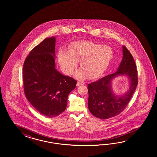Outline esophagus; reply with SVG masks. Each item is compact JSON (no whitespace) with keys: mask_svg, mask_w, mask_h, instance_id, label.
Segmentation results:
<instances>
[{"mask_svg":"<svg viewBox=\"0 0 157 157\" xmlns=\"http://www.w3.org/2000/svg\"><path fill=\"white\" fill-rule=\"evenodd\" d=\"M84 85V83L82 82H78L77 83H76V86H79L83 85Z\"/></svg>","mask_w":157,"mask_h":157,"instance_id":"obj_1","label":"esophagus"}]
</instances>
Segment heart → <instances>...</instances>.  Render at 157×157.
<instances>
[{
    "label": "heart",
    "mask_w": 157,
    "mask_h": 157,
    "mask_svg": "<svg viewBox=\"0 0 157 157\" xmlns=\"http://www.w3.org/2000/svg\"><path fill=\"white\" fill-rule=\"evenodd\" d=\"M68 52L61 51L58 60L63 70L71 75L80 61L82 70L76 72V76L89 78L100 76L106 70L113 57V50L108 45H102L88 41H77L70 45Z\"/></svg>",
    "instance_id": "obj_1"
}]
</instances>
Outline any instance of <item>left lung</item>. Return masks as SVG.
Wrapping results in <instances>:
<instances>
[{"instance_id": "obj_1", "label": "left lung", "mask_w": 157, "mask_h": 157, "mask_svg": "<svg viewBox=\"0 0 157 157\" xmlns=\"http://www.w3.org/2000/svg\"><path fill=\"white\" fill-rule=\"evenodd\" d=\"M123 59L117 71L87 86L89 109L98 119L111 118L123 112L138 85V71L133 56L125 46H123ZM119 75H127L130 81L129 91L123 96L115 95L111 87V80Z\"/></svg>"}]
</instances>
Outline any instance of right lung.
I'll return each instance as SVG.
<instances>
[{
	"mask_svg": "<svg viewBox=\"0 0 157 157\" xmlns=\"http://www.w3.org/2000/svg\"><path fill=\"white\" fill-rule=\"evenodd\" d=\"M55 37L45 38L29 53L23 67L25 94L40 113L54 117L63 112L76 80L55 68Z\"/></svg>",
	"mask_w": 157,
	"mask_h": 157,
	"instance_id": "right-lung-1",
	"label": "right lung"
}]
</instances>
